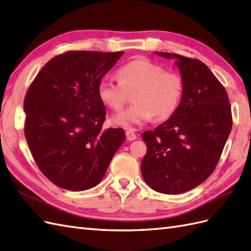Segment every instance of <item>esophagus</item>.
Here are the masks:
<instances>
[{
	"mask_svg": "<svg viewBox=\"0 0 251 251\" xmlns=\"http://www.w3.org/2000/svg\"><path fill=\"white\" fill-rule=\"evenodd\" d=\"M126 138L128 141H133L137 139V134L134 133V131L132 129H127L126 130Z\"/></svg>",
	"mask_w": 251,
	"mask_h": 251,
	"instance_id": "1",
	"label": "esophagus"
}]
</instances>
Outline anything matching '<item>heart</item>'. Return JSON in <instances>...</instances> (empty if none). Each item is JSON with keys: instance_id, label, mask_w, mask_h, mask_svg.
<instances>
[{"instance_id": "b5f03b06", "label": "heart", "mask_w": 251, "mask_h": 251, "mask_svg": "<svg viewBox=\"0 0 251 251\" xmlns=\"http://www.w3.org/2000/svg\"><path fill=\"white\" fill-rule=\"evenodd\" d=\"M118 78L119 81L101 79L98 86L100 101L113 111H120L133 96L130 108L112 117L114 125L136 129L153 117L165 121L180 105L184 80L176 71H165L155 62L138 59L122 66Z\"/></svg>"}]
</instances>
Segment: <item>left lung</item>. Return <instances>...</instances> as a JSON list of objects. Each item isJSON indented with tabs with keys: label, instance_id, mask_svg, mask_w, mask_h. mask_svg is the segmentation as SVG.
Wrapping results in <instances>:
<instances>
[{
	"label": "left lung",
	"instance_id": "obj_1",
	"mask_svg": "<svg viewBox=\"0 0 251 251\" xmlns=\"http://www.w3.org/2000/svg\"><path fill=\"white\" fill-rule=\"evenodd\" d=\"M156 54L176 59L184 89L176 112L141 136L147 146L141 171L152 190L180 194L202 183L215 170L232 128V114L226 90L203 62Z\"/></svg>",
	"mask_w": 251,
	"mask_h": 251
}]
</instances>
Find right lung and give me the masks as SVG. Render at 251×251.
I'll return each mask as SVG.
<instances>
[{
  "label": "right lung",
  "mask_w": 251,
  "mask_h": 251,
  "mask_svg": "<svg viewBox=\"0 0 251 251\" xmlns=\"http://www.w3.org/2000/svg\"><path fill=\"white\" fill-rule=\"evenodd\" d=\"M124 52L70 50L50 59L24 99V133L38 168L57 187L83 191L104 177L125 140L101 129L106 109L98 86Z\"/></svg>",
  "instance_id": "right-lung-1"
}]
</instances>
